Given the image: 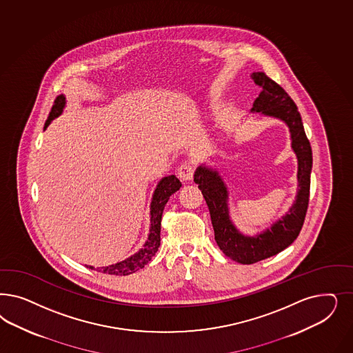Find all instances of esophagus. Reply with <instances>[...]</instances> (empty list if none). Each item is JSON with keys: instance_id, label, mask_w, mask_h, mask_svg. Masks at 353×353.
I'll use <instances>...</instances> for the list:
<instances>
[{"instance_id": "obj_1", "label": "esophagus", "mask_w": 353, "mask_h": 353, "mask_svg": "<svg viewBox=\"0 0 353 353\" xmlns=\"http://www.w3.org/2000/svg\"><path fill=\"white\" fill-rule=\"evenodd\" d=\"M194 174V168L192 166V163H190V162H184L178 169V176L182 179L183 182L192 181Z\"/></svg>"}]
</instances>
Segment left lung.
Returning a JSON list of instances; mask_svg holds the SVG:
<instances>
[{"mask_svg":"<svg viewBox=\"0 0 353 353\" xmlns=\"http://www.w3.org/2000/svg\"><path fill=\"white\" fill-rule=\"evenodd\" d=\"M250 78L261 87L250 113L276 118L285 122L290 130L291 148L297 159V192L294 204L270 228L253 236L244 235L231 221L228 185L219 172L201 163L197 166L194 176V183L199 184L209 208L214 239L219 250L234 261L245 265L272 257L291 245L299 236L309 203L313 163L310 143L304 131L301 115L292 99L265 72H253Z\"/></svg>","mask_w":353,"mask_h":353,"instance_id":"8db88e82","label":"left lung"}]
</instances>
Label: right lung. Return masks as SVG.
I'll return each instance as SVG.
<instances>
[{
  "label": "right lung",
  "instance_id": "add662e5",
  "mask_svg": "<svg viewBox=\"0 0 353 353\" xmlns=\"http://www.w3.org/2000/svg\"><path fill=\"white\" fill-rule=\"evenodd\" d=\"M65 106H66V97H65V94H59L54 101V105L49 113L48 119H46L44 130L52 123L53 119H56L61 114L63 113ZM181 187H182V183L175 175L163 176L159 181L154 192H153V196H152L150 228H149L148 239L144 243V245L137 250V253H134L132 256H130L123 261L117 262V263L109 265V266L97 268V272L110 274V275H130V274L135 273L137 270L143 269L152 260V257L159 250V243H161L159 232H161V218L163 213V208L169 201L171 194H175ZM90 269L96 270L93 266H90Z\"/></svg>",
  "mask_w": 353,
  "mask_h": 353
}]
</instances>
